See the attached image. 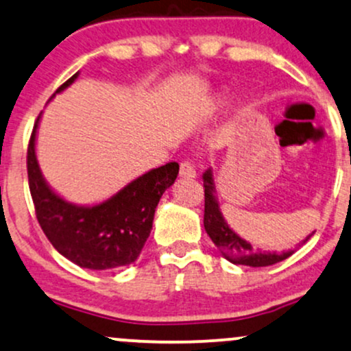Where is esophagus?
I'll return each instance as SVG.
<instances>
[{
	"label": "esophagus",
	"mask_w": 351,
	"mask_h": 351,
	"mask_svg": "<svg viewBox=\"0 0 351 351\" xmlns=\"http://www.w3.org/2000/svg\"><path fill=\"white\" fill-rule=\"evenodd\" d=\"M180 176L181 178H196V168L189 162H183L180 165Z\"/></svg>",
	"instance_id": "34e87169"
}]
</instances>
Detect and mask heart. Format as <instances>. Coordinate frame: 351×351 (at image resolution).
Listing matches in <instances>:
<instances>
[{"label":"heart","instance_id":"obj_1","mask_svg":"<svg viewBox=\"0 0 351 351\" xmlns=\"http://www.w3.org/2000/svg\"><path fill=\"white\" fill-rule=\"evenodd\" d=\"M230 101V95L227 91H219L216 96H214L213 103H210V109L213 111H221V109H223L229 104Z\"/></svg>","mask_w":351,"mask_h":351}]
</instances>
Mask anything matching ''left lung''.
I'll use <instances>...</instances> for the list:
<instances>
[{
	"label": "left lung",
	"instance_id": "1",
	"mask_svg": "<svg viewBox=\"0 0 351 351\" xmlns=\"http://www.w3.org/2000/svg\"><path fill=\"white\" fill-rule=\"evenodd\" d=\"M202 181H204V229L208 232V235L214 242V245L221 250L223 258H227L234 265H245V267L258 268L280 263V261L293 255L294 250L282 253L261 252L260 248L255 250L250 242H247V240L240 237L237 232L232 230L229 223L223 219L221 206H219L217 201L213 168H208V170L202 173ZM311 235H307L302 242H306Z\"/></svg>",
	"mask_w": 351,
	"mask_h": 351
}]
</instances>
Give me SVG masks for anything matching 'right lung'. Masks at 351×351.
<instances>
[{
  "label": "right lung",
  "instance_id": "right-lung-1",
  "mask_svg": "<svg viewBox=\"0 0 351 351\" xmlns=\"http://www.w3.org/2000/svg\"><path fill=\"white\" fill-rule=\"evenodd\" d=\"M78 75L66 80L53 96L66 90ZM40 117L42 112L29 141L27 176L44 234L55 250L82 268L103 271L134 263L150 235L160 197L175 183L180 165L171 162L149 170L96 204H75L53 191L42 175L36 155Z\"/></svg>",
  "mask_w": 351,
  "mask_h": 351
}]
</instances>
